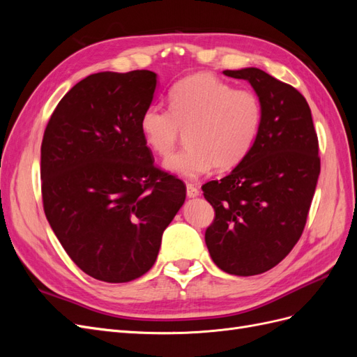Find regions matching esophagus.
<instances>
[{
	"label": "esophagus",
	"instance_id": "34e87169",
	"mask_svg": "<svg viewBox=\"0 0 357 357\" xmlns=\"http://www.w3.org/2000/svg\"><path fill=\"white\" fill-rule=\"evenodd\" d=\"M186 195H188V198H197V197H199V190H198V188L197 186H193V185H186Z\"/></svg>",
	"mask_w": 357,
	"mask_h": 357
}]
</instances>
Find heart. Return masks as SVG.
Masks as SVG:
<instances>
[{
  "label": "heart",
  "instance_id": "1",
  "mask_svg": "<svg viewBox=\"0 0 357 357\" xmlns=\"http://www.w3.org/2000/svg\"><path fill=\"white\" fill-rule=\"evenodd\" d=\"M169 110L152 105L139 119L144 143L160 158L174 152L183 131L188 146L165 168L195 178L214 167L228 171L250 152L259 132L262 107L247 89H234L208 73L188 75L172 86Z\"/></svg>",
  "mask_w": 357,
  "mask_h": 357
}]
</instances>
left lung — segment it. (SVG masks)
Instances as JSON below:
<instances>
[{
    "label": "left lung",
    "mask_w": 357,
    "mask_h": 357,
    "mask_svg": "<svg viewBox=\"0 0 357 357\" xmlns=\"http://www.w3.org/2000/svg\"><path fill=\"white\" fill-rule=\"evenodd\" d=\"M223 74L252 84L262 119L247 156L202 186L215 211L205 244L222 271L247 277L274 268L301 238L320 174L319 142L308 102L290 84L255 67Z\"/></svg>",
    "instance_id": "1"
}]
</instances>
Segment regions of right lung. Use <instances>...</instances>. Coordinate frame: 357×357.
I'll return each instance as SVG.
<instances>
[{
    "instance_id": "right-lung-1",
    "label": "right lung",
    "mask_w": 357,
    "mask_h": 357,
    "mask_svg": "<svg viewBox=\"0 0 357 357\" xmlns=\"http://www.w3.org/2000/svg\"><path fill=\"white\" fill-rule=\"evenodd\" d=\"M156 84L149 70L91 74L59 101L43 137L47 222L73 262L101 282L146 274L186 199L183 181L153 165L139 131Z\"/></svg>"
}]
</instances>
